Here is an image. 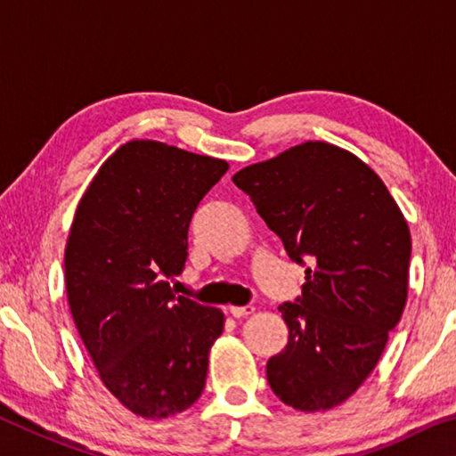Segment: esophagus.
<instances>
[{
	"label": "esophagus",
	"instance_id": "obj_1",
	"mask_svg": "<svg viewBox=\"0 0 456 456\" xmlns=\"http://www.w3.org/2000/svg\"><path fill=\"white\" fill-rule=\"evenodd\" d=\"M229 314L233 315V318H243V315L253 314V305H231Z\"/></svg>",
	"mask_w": 456,
	"mask_h": 456
}]
</instances>
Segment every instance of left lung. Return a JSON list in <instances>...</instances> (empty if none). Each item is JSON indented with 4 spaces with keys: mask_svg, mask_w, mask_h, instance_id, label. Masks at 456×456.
Masks as SVG:
<instances>
[{
    "mask_svg": "<svg viewBox=\"0 0 456 456\" xmlns=\"http://www.w3.org/2000/svg\"><path fill=\"white\" fill-rule=\"evenodd\" d=\"M233 183L305 265L302 296L280 305L288 346L267 360L275 396L302 412L342 404L372 372L406 305L411 231L372 168L304 142Z\"/></svg>",
    "mask_w": 456,
    "mask_h": 456,
    "instance_id": "obj_1",
    "label": "left lung"
}]
</instances>
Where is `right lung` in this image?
<instances>
[{
	"label": "right lung",
	"mask_w": 456,
	"mask_h": 456,
	"mask_svg": "<svg viewBox=\"0 0 456 456\" xmlns=\"http://www.w3.org/2000/svg\"><path fill=\"white\" fill-rule=\"evenodd\" d=\"M225 160L133 141L84 192L64 253L68 304L108 390L130 412L167 419L205 388L225 318L175 296L168 280L189 256V225L227 173Z\"/></svg>",
	"instance_id": "1"
}]
</instances>
